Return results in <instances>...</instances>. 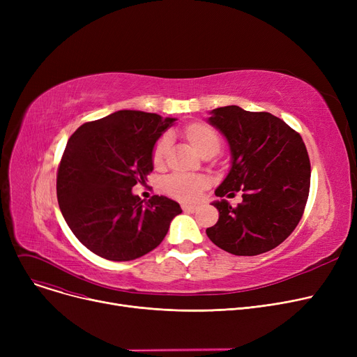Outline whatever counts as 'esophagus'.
<instances>
[{"label":"esophagus","mask_w":357,"mask_h":357,"mask_svg":"<svg viewBox=\"0 0 357 357\" xmlns=\"http://www.w3.org/2000/svg\"><path fill=\"white\" fill-rule=\"evenodd\" d=\"M182 210L185 213H195L198 210L197 204H182Z\"/></svg>","instance_id":"1"}]
</instances>
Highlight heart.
<instances>
[{"label": "heart", "mask_w": 357, "mask_h": 357, "mask_svg": "<svg viewBox=\"0 0 357 357\" xmlns=\"http://www.w3.org/2000/svg\"><path fill=\"white\" fill-rule=\"evenodd\" d=\"M185 136L199 155L217 153L221 146L217 130L205 123H192L185 128ZM169 149V136L160 137L155 147L152 159L155 166H162L165 163ZM165 191L181 201L198 199L201 192L207 186V181L204 176L192 174H172L165 179Z\"/></svg>", "instance_id": "b5f03b06"}]
</instances>
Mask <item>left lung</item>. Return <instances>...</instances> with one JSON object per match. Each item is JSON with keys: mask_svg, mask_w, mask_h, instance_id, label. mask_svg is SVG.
<instances>
[{"mask_svg": "<svg viewBox=\"0 0 357 357\" xmlns=\"http://www.w3.org/2000/svg\"><path fill=\"white\" fill-rule=\"evenodd\" d=\"M210 124L226 136L231 169L215 190L217 197L241 192L237 207L213 202L218 210L207 236L236 256H256L279 246L301 220L311 181V165L303 137L271 112L237 105L211 111Z\"/></svg>", "mask_w": 357, "mask_h": 357, "instance_id": "left-lung-1", "label": "left lung"}]
</instances>
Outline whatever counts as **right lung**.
<instances>
[{"mask_svg":"<svg viewBox=\"0 0 357 357\" xmlns=\"http://www.w3.org/2000/svg\"><path fill=\"white\" fill-rule=\"evenodd\" d=\"M175 119L121 109L82 124L69 137L56 192L69 229L104 259L127 261L165 238L179 204L153 195L144 202L131 188L153 171V147Z\"/></svg>","mask_w":357,"mask_h":357,"instance_id":"add662e5","label":"right lung"}]
</instances>
